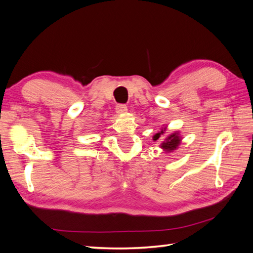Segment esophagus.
<instances>
[{
	"label": "esophagus",
	"mask_w": 253,
	"mask_h": 253,
	"mask_svg": "<svg viewBox=\"0 0 253 253\" xmlns=\"http://www.w3.org/2000/svg\"><path fill=\"white\" fill-rule=\"evenodd\" d=\"M115 110H116L118 114H125L127 112V106L126 104H117Z\"/></svg>",
	"instance_id": "1"
}]
</instances>
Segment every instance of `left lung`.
Returning a JSON list of instances; mask_svg holds the SVG:
<instances>
[{"instance_id":"1","label":"left lung","mask_w":253,"mask_h":253,"mask_svg":"<svg viewBox=\"0 0 253 253\" xmlns=\"http://www.w3.org/2000/svg\"><path fill=\"white\" fill-rule=\"evenodd\" d=\"M165 131H166V127L163 128L162 131L157 133L156 135H154V140H157L160 137V135L164 134ZM180 140L181 139H180V137L178 136V133H174V134H172V135L168 137V138H166L165 141L162 143V145H160V147L165 149L166 152H172L173 150H175L176 148L178 147Z\"/></svg>"}]
</instances>
